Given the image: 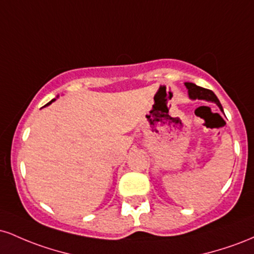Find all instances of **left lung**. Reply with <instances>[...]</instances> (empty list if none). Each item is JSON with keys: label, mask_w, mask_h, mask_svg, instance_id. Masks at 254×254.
Listing matches in <instances>:
<instances>
[{"label": "left lung", "mask_w": 254, "mask_h": 254, "mask_svg": "<svg viewBox=\"0 0 254 254\" xmlns=\"http://www.w3.org/2000/svg\"><path fill=\"white\" fill-rule=\"evenodd\" d=\"M184 84H185V87L188 88L189 98H190L191 100H196V99H198V100H205L209 101V103H215L218 106V109L221 110V112H223L222 105H221L220 100H218L212 90L205 89L203 88V87L197 86V84L192 82H185Z\"/></svg>", "instance_id": "left-lung-1"}]
</instances>
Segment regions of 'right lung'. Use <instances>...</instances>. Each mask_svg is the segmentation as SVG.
Returning a JSON list of instances; mask_svg holds the SVG:
<instances>
[{
  "label": "right lung",
  "mask_w": 254,
  "mask_h": 254,
  "mask_svg": "<svg viewBox=\"0 0 254 254\" xmlns=\"http://www.w3.org/2000/svg\"><path fill=\"white\" fill-rule=\"evenodd\" d=\"M55 100H56V99H52V100H51V101H50V103H48V104H46V105H45V106H44V107H46V106H49V105H50V104H52V103H54V101H55Z\"/></svg>",
  "instance_id": "obj_1"
}]
</instances>
